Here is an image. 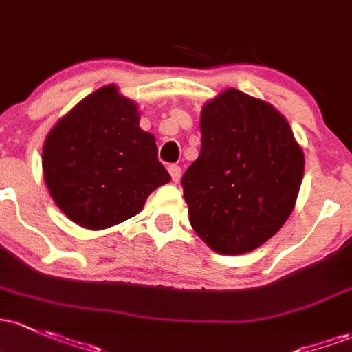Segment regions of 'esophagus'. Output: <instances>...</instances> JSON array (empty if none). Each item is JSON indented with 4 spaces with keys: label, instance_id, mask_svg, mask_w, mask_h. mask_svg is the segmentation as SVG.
<instances>
[{
    "label": "esophagus",
    "instance_id": "obj_1",
    "mask_svg": "<svg viewBox=\"0 0 352 352\" xmlns=\"http://www.w3.org/2000/svg\"><path fill=\"white\" fill-rule=\"evenodd\" d=\"M168 172H170V175H172V180L173 182H179L180 180V177H182V168L179 167V165H170L168 167Z\"/></svg>",
    "mask_w": 352,
    "mask_h": 352
}]
</instances>
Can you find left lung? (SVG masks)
<instances>
[{"mask_svg":"<svg viewBox=\"0 0 352 352\" xmlns=\"http://www.w3.org/2000/svg\"><path fill=\"white\" fill-rule=\"evenodd\" d=\"M200 132V155L182 177L190 226L215 252H250L294 210L302 148L276 108L235 88L204 105Z\"/></svg>","mask_w":352,"mask_h":352,"instance_id":"left-lung-1","label":"left lung"}]
</instances>
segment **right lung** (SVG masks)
Returning a JSON list of instances; mask_svg holds the SVG:
<instances>
[{"label": "right lung", "mask_w": 352, "mask_h": 352, "mask_svg": "<svg viewBox=\"0 0 352 352\" xmlns=\"http://www.w3.org/2000/svg\"><path fill=\"white\" fill-rule=\"evenodd\" d=\"M132 100L115 85L98 88L69 110L43 145L50 195L69 220L90 230L133 217L170 175L155 137L138 126Z\"/></svg>", "instance_id": "obj_1"}]
</instances>
